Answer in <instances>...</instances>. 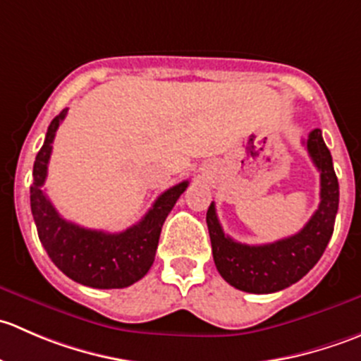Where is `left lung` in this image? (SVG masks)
I'll return each mask as SVG.
<instances>
[{
  "mask_svg": "<svg viewBox=\"0 0 361 361\" xmlns=\"http://www.w3.org/2000/svg\"><path fill=\"white\" fill-rule=\"evenodd\" d=\"M305 148L319 171L322 202L311 220L295 235L269 245H243L225 235L214 202H211L206 221L214 265L221 278L234 288L248 293H274L288 288L318 264L329 245L338 209V181L322 130L309 133Z\"/></svg>",
  "mask_w": 361,
  "mask_h": 361,
  "instance_id": "left-lung-1",
  "label": "left lung"
}]
</instances>
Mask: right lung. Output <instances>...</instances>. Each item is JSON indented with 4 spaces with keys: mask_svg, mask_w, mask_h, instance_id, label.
<instances>
[{
    "mask_svg": "<svg viewBox=\"0 0 361 361\" xmlns=\"http://www.w3.org/2000/svg\"><path fill=\"white\" fill-rule=\"evenodd\" d=\"M66 113L68 108L50 122L45 143L39 148L32 167L31 211L38 238L50 260L73 281L90 288H126L150 271L164 221L188 187V181H181L159 195L148 213L123 232L110 234L90 231L64 220L42 187L45 183L56 130Z\"/></svg>",
    "mask_w": 361,
    "mask_h": 361,
    "instance_id": "obj_1",
    "label": "right lung"
}]
</instances>
